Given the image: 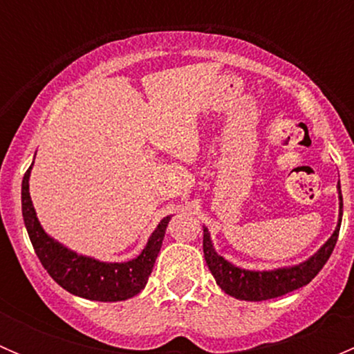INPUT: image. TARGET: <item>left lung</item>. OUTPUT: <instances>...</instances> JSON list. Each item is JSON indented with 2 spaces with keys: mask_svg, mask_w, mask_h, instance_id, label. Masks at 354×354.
Here are the masks:
<instances>
[{
  "mask_svg": "<svg viewBox=\"0 0 354 354\" xmlns=\"http://www.w3.org/2000/svg\"><path fill=\"white\" fill-rule=\"evenodd\" d=\"M337 197H339V217L337 226L329 240L326 241L312 257L296 266L277 267L270 270H250L231 263L223 255L216 252L210 238L209 230L203 226V257L212 272L214 279L219 284L224 292L236 299L245 301H263V299L277 298V296L288 295L295 289L306 286L317 274L322 270L326 262L329 260L335 241H337L339 230L342 221V195L341 185L337 181Z\"/></svg>",
  "mask_w": 354,
  "mask_h": 354,
  "instance_id": "8db88e82",
  "label": "left lung"
}]
</instances>
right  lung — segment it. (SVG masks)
<instances>
[{
  "label": "right lung",
  "instance_id": "add662e5",
  "mask_svg": "<svg viewBox=\"0 0 354 354\" xmlns=\"http://www.w3.org/2000/svg\"><path fill=\"white\" fill-rule=\"evenodd\" d=\"M32 166L34 162L22 180V216L35 255L49 276L71 295L92 301H123L138 295L154 269L171 216H166L157 224L147 245L135 259L127 262H102L94 257L80 255L49 236L39 223L28 192Z\"/></svg>",
  "mask_w": 354,
  "mask_h": 354
}]
</instances>
